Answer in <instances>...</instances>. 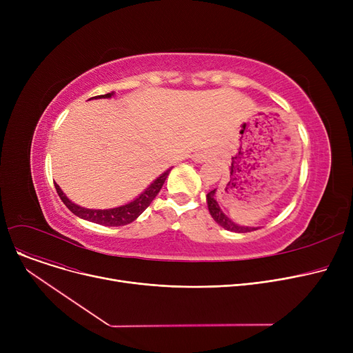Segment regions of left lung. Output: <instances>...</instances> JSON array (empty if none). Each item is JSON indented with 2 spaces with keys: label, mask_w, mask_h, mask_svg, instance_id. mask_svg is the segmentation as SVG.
Returning a JSON list of instances; mask_svg holds the SVG:
<instances>
[{
  "label": "left lung",
  "mask_w": 353,
  "mask_h": 353,
  "mask_svg": "<svg viewBox=\"0 0 353 353\" xmlns=\"http://www.w3.org/2000/svg\"><path fill=\"white\" fill-rule=\"evenodd\" d=\"M214 193H216V189L209 192L208 196H206V200H208V208H209V212L212 214V217L214 219V221L217 225H220L221 228H225L226 230H230V232H236V233H248V232H252V230H256L257 228H248V226H239L236 225L234 221H232L223 212H221L219 203L216 201L214 199Z\"/></svg>",
  "instance_id": "obj_1"
}]
</instances>
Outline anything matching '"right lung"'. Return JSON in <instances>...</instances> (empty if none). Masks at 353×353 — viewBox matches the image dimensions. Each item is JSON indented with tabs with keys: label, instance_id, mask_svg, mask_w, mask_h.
<instances>
[{
	"label": "right lung",
	"instance_id": "obj_1",
	"mask_svg": "<svg viewBox=\"0 0 353 353\" xmlns=\"http://www.w3.org/2000/svg\"><path fill=\"white\" fill-rule=\"evenodd\" d=\"M114 92H107V94L103 96H96V97H91V99H110L113 96ZM90 99V100H91ZM172 169L165 170L163 174H160L150 186H148L137 199H134L133 201L127 203V205H123L120 208H114V209H105V210H100V209H85L81 208L76 203H72L60 189V186L57 183H54L55 190H57L60 199L63 200L64 205L70 209V212H72L76 216L92 221V223H97V225H103V226H124L132 223L133 220H136L148 206H150V203L154 200V197L159 194V192L161 190L163 184L169 176Z\"/></svg>",
	"mask_w": 353,
	"mask_h": 353
}]
</instances>
